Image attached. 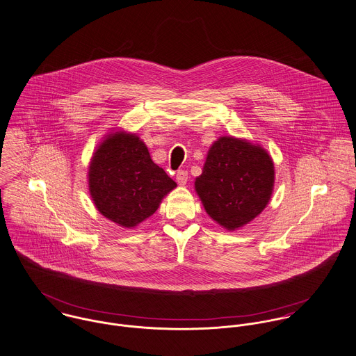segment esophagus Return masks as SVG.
<instances>
[{"label": "esophagus", "mask_w": 356, "mask_h": 356, "mask_svg": "<svg viewBox=\"0 0 356 356\" xmlns=\"http://www.w3.org/2000/svg\"><path fill=\"white\" fill-rule=\"evenodd\" d=\"M176 181L180 184V186H186L187 181H188V172L187 170H179L176 173Z\"/></svg>", "instance_id": "obj_1"}]
</instances>
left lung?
<instances>
[{
    "mask_svg": "<svg viewBox=\"0 0 356 356\" xmlns=\"http://www.w3.org/2000/svg\"><path fill=\"white\" fill-rule=\"evenodd\" d=\"M275 165L268 152L245 139L221 136L207 152L195 191L206 213L228 231L252 221L269 203Z\"/></svg>",
    "mask_w": 356,
    "mask_h": 356,
    "instance_id": "8db88e82",
    "label": "left lung"
}]
</instances>
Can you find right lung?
<instances>
[{"label":"right lung","mask_w":356,"mask_h":356,"mask_svg":"<svg viewBox=\"0 0 356 356\" xmlns=\"http://www.w3.org/2000/svg\"><path fill=\"white\" fill-rule=\"evenodd\" d=\"M176 183L153 162L135 134L118 131L97 147L88 166V190L98 211L134 228L159 209Z\"/></svg>","instance_id":"obj_1"}]
</instances>
